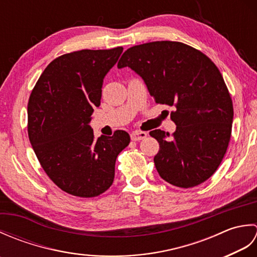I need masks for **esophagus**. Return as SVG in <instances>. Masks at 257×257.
<instances>
[{"instance_id": "34e87169", "label": "esophagus", "mask_w": 257, "mask_h": 257, "mask_svg": "<svg viewBox=\"0 0 257 257\" xmlns=\"http://www.w3.org/2000/svg\"><path fill=\"white\" fill-rule=\"evenodd\" d=\"M130 137H132L133 141H139V140H143L147 137V133L145 132H134L130 135Z\"/></svg>"}]
</instances>
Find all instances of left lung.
Returning a JSON list of instances; mask_svg holds the SVG:
<instances>
[{"instance_id":"1","label":"left lung","mask_w":257,"mask_h":257,"mask_svg":"<svg viewBox=\"0 0 257 257\" xmlns=\"http://www.w3.org/2000/svg\"><path fill=\"white\" fill-rule=\"evenodd\" d=\"M117 66L135 70L157 103L176 108L171 139L160 129L150 132L160 146L154 159L160 177L184 189L206 181L227 150L234 113L216 65L181 42L158 41L128 48Z\"/></svg>"}]
</instances>
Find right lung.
<instances>
[{"mask_svg": "<svg viewBox=\"0 0 257 257\" xmlns=\"http://www.w3.org/2000/svg\"><path fill=\"white\" fill-rule=\"evenodd\" d=\"M123 48L81 50L48 64L27 105V133L42 168L59 189L95 198L113 182L118 155L130 143L128 133L95 139L88 124L99 107L103 77Z\"/></svg>", "mask_w": 257, "mask_h": 257, "instance_id": "right-lung-1", "label": "right lung"}]
</instances>
